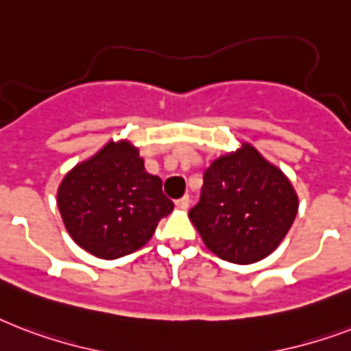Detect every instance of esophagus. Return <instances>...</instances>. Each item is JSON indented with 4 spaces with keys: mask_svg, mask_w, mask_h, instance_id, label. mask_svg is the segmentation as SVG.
I'll return each mask as SVG.
<instances>
[{
    "mask_svg": "<svg viewBox=\"0 0 351 351\" xmlns=\"http://www.w3.org/2000/svg\"><path fill=\"white\" fill-rule=\"evenodd\" d=\"M176 205H178L179 208H189V206H190V195H183L181 199L176 201Z\"/></svg>",
    "mask_w": 351,
    "mask_h": 351,
    "instance_id": "1",
    "label": "esophagus"
}]
</instances>
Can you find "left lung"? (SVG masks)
I'll return each mask as SVG.
<instances>
[{"label": "left lung", "mask_w": 351, "mask_h": 351, "mask_svg": "<svg viewBox=\"0 0 351 351\" xmlns=\"http://www.w3.org/2000/svg\"><path fill=\"white\" fill-rule=\"evenodd\" d=\"M297 213L298 195L286 173L241 143L206 168L201 199L189 218L208 251L247 265L280 245Z\"/></svg>", "instance_id": "1"}]
</instances>
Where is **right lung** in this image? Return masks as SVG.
<instances>
[{"label": "right lung", "instance_id": "right-lung-1", "mask_svg": "<svg viewBox=\"0 0 351 351\" xmlns=\"http://www.w3.org/2000/svg\"><path fill=\"white\" fill-rule=\"evenodd\" d=\"M60 216L84 251L115 260L137 251L173 210L162 181L146 172L130 141H110L65 173L56 194Z\"/></svg>", "mask_w": 351, "mask_h": 351}]
</instances>
